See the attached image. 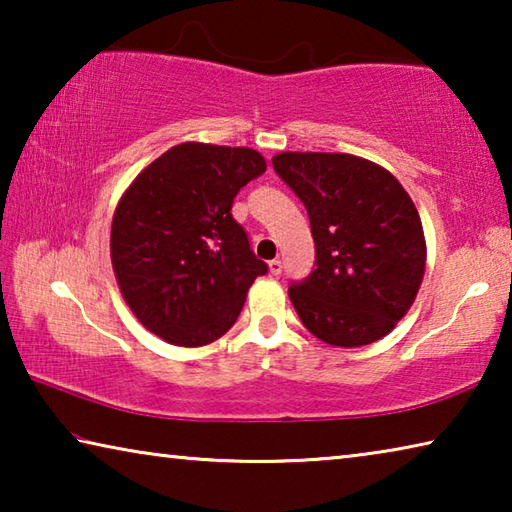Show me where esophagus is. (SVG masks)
I'll return each mask as SVG.
<instances>
[{
    "label": "esophagus",
    "instance_id": "34e87169",
    "mask_svg": "<svg viewBox=\"0 0 512 512\" xmlns=\"http://www.w3.org/2000/svg\"><path fill=\"white\" fill-rule=\"evenodd\" d=\"M282 262L280 259H271V262H268V271H271V275H280L282 273Z\"/></svg>",
    "mask_w": 512,
    "mask_h": 512
}]
</instances>
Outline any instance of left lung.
<instances>
[{
	"label": "left lung",
	"mask_w": 512,
	"mask_h": 512,
	"mask_svg": "<svg viewBox=\"0 0 512 512\" xmlns=\"http://www.w3.org/2000/svg\"><path fill=\"white\" fill-rule=\"evenodd\" d=\"M273 169L307 207L316 268L289 298L316 339L361 348L411 309L424 277L420 214L391 171L350 153H280Z\"/></svg>",
	"instance_id": "8db88e82"
}]
</instances>
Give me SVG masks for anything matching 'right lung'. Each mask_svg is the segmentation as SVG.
<instances>
[{
	"label": "right lung",
	"instance_id": "right-lung-1",
	"mask_svg": "<svg viewBox=\"0 0 512 512\" xmlns=\"http://www.w3.org/2000/svg\"><path fill=\"white\" fill-rule=\"evenodd\" d=\"M266 160L246 146L185 142L162 153L119 198L110 257L137 320L171 345L198 348L235 325L268 266L232 219L239 189Z\"/></svg>",
	"mask_w": 512,
	"mask_h": 512
}]
</instances>
